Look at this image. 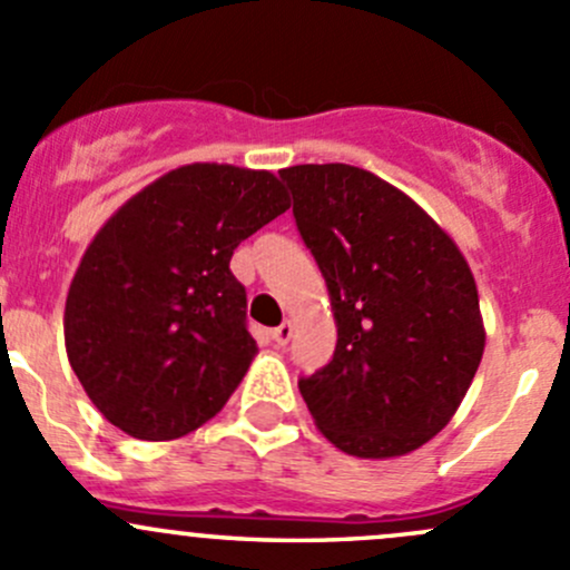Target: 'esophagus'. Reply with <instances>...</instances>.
Returning <instances> with one entry per match:
<instances>
[{
	"mask_svg": "<svg viewBox=\"0 0 570 570\" xmlns=\"http://www.w3.org/2000/svg\"><path fill=\"white\" fill-rule=\"evenodd\" d=\"M291 334H293V326H291V321H285L283 326H277V328H274V332H272V340H274V343H277V345H285L287 340H291Z\"/></svg>",
	"mask_w": 570,
	"mask_h": 570,
	"instance_id": "34e87169",
	"label": "esophagus"
}]
</instances>
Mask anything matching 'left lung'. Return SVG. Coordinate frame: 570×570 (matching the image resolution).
Here are the masks:
<instances>
[{
    "mask_svg": "<svg viewBox=\"0 0 570 570\" xmlns=\"http://www.w3.org/2000/svg\"><path fill=\"white\" fill-rule=\"evenodd\" d=\"M279 178L337 324L332 362L298 392L343 453H412L453 420L483 360L472 268L412 197L367 169L298 164Z\"/></svg>",
    "mask_w": 570,
    "mask_h": 570,
    "instance_id": "1",
    "label": "left lung"
}]
</instances>
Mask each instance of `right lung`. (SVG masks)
<instances>
[{"label":"right lung","mask_w":570,"mask_h":570,"mask_svg":"<svg viewBox=\"0 0 570 570\" xmlns=\"http://www.w3.org/2000/svg\"><path fill=\"white\" fill-rule=\"evenodd\" d=\"M287 208L268 169L186 164L109 216L70 279L66 351L111 425L169 442L222 412L257 354L233 249Z\"/></svg>","instance_id":"1"}]
</instances>
